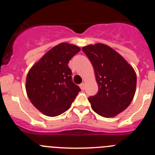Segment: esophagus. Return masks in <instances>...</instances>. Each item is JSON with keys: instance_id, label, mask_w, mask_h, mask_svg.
Instances as JSON below:
<instances>
[{"instance_id": "1", "label": "esophagus", "mask_w": 155, "mask_h": 155, "mask_svg": "<svg viewBox=\"0 0 155 155\" xmlns=\"http://www.w3.org/2000/svg\"><path fill=\"white\" fill-rule=\"evenodd\" d=\"M79 86H80V88L82 89V90H84V89L85 88V84L83 82V83L80 84V85H79Z\"/></svg>"}]
</instances>
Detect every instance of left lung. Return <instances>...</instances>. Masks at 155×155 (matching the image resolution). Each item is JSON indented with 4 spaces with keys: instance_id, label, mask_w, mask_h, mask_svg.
<instances>
[{
    "instance_id": "1",
    "label": "left lung",
    "mask_w": 155,
    "mask_h": 155,
    "mask_svg": "<svg viewBox=\"0 0 155 155\" xmlns=\"http://www.w3.org/2000/svg\"><path fill=\"white\" fill-rule=\"evenodd\" d=\"M82 51L91 62L98 85L97 94L88 97L92 109L105 118L116 116L134 99L135 70L119 53L103 43L87 45Z\"/></svg>"
}]
</instances>
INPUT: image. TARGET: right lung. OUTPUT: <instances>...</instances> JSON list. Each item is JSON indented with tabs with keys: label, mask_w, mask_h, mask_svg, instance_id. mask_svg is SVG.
Here are the masks:
<instances>
[{
	"label": "right lung",
	"mask_w": 155,
	"mask_h": 155,
	"mask_svg": "<svg viewBox=\"0 0 155 155\" xmlns=\"http://www.w3.org/2000/svg\"><path fill=\"white\" fill-rule=\"evenodd\" d=\"M80 51L79 46L61 43L48 50L28 73L25 89L31 104L49 117L70 109L80 91L72 81L69 61Z\"/></svg>",
	"instance_id": "add662e5"
}]
</instances>
